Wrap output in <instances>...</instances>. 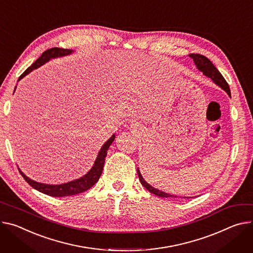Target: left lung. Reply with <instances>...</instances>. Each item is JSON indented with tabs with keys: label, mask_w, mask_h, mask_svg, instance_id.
<instances>
[{
	"label": "left lung",
	"mask_w": 253,
	"mask_h": 253,
	"mask_svg": "<svg viewBox=\"0 0 253 253\" xmlns=\"http://www.w3.org/2000/svg\"><path fill=\"white\" fill-rule=\"evenodd\" d=\"M190 57L193 58L196 66L198 70L200 72H202L206 77L210 78L218 86H220L222 89H224L227 95L231 98V91H230V87H229L227 82L225 81V79L223 78V76L220 74V72L217 70V68L215 67V65L211 62L210 59L207 58L206 56L204 55H201V54H195V53H192L190 54ZM137 173H138V176H139V180L141 182V185L150 193H152L153 195L155 196H158L160 198H178L177 196H174V195H170V194H168V193H165L163 191L160 190H157L155 188H153L152 186H150L149 183L143 178V176L141 175V172L139 170V169H137ZM181 198V197H179ZM183 198H191V197H183Z\"/></svg>",
	"instance_id": "left-lung-1"
}]
</instances>
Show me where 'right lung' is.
Returning a JSON list of instances; mask_svg holds the SVG:
<instances>
[{
    "instance_id": "1",
    "label": "right lung",
    "mask_w": 253,
    "mask_h": 253,
    "mask_svg": "<svg viewBox=\"0 0 253 253\" xmlns=\"http://www.w3.org/2000/svg\"><path fill=\"white\" fill-rule=\"evenodd\" d=\"M73 52H74V50H72V49H63V48H58V47H53V48L47 49L46 51H44L41 54V56L31 66H29L27 70L20 76L18 82L24 77H26L28 74H30L32 71L36 70V68L40 67L44 63L49 61L50 59L70 55ZM16 87L17 86H15V89H16ZM15 89H14V91H15ZM114 140H115V134H113L110 138L104 143V145L101 147V149L98 153V156L95 160L94 166L91 167V169L84 175L81 176L80 178L74 179L72 181L60 183V185H47V183L35 181V180L31 179L30 177H28L26 174H24V172H23L19 168H18V169H19L21 175L24 177V179L29 183V185L33 189L37 190L40 193H43L45 195H48L51 197H68V196H73V195H78V194L84 193L86 190L90 189L99 180V178L102 174L103 169H104L107 151Z\"/></svg>"
}]
</instances>
